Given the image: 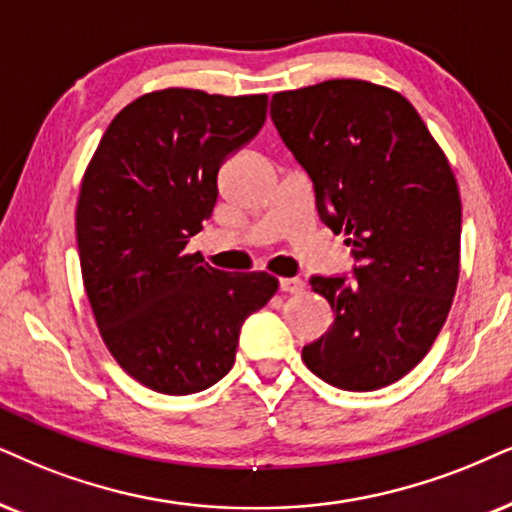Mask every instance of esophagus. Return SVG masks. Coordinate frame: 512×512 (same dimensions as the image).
Listing matches in <instances>:
<instances>
[{
    "mask_svg": "<svg viewBox=\"0 0 512 512\" xmlns=\"http://www.w3.org/2000/svg\"><path fill=\"white\" fill-rule=\"evenodd\" d=\"M278 286H281L283 293L297 295L304 290V281H300V278H281V283H278Z\"/></svg>",
    "mask_w": 512,
    "mask_h": 512,
    "instance_id": "1",
    "label": "esophagus"
}]
</instances>
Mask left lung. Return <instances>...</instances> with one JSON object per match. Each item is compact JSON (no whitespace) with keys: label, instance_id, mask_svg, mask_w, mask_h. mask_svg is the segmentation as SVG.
Segmentation results:
<instances>
[{"label":"left lung","instance_id":"obj_1","mask_svg":"<svg viewBox=\"0 0 512 512\" xmlns=\"http://www.w3.org/2000/svg\"><path fill=\"white\" fill-rule=\"evenodd\" d=\"M271 120L314 184L321 222L345 231L352 276H312L331 304L302 361L328 385L397 383L442 331L461 271V196L449 160L394 89L326 80L271 96Z\"/></svg>","mask_w":512,"mask_h":512}]
</instances>
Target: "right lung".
I'll return each instance as SVG.
<instances>
[{"instance_id": "obj_1", "label": "right lung", "mask_w": 512, "mask_h": 512, "mask_svg": "<svg viewBox=\"0 0 512 512\" xmlns=\"http://www.w3.org/2000/svg\"><path fill=\"white\" fill-rule=\"evenodd\" d=\"M267 120V94L160 89L115 115L75 212L82 281L108 352L163 394L208 390L238 333L278 290L267 271L229 274L186 243L217 203V172Z\"/></svg>"}]
</instances>
